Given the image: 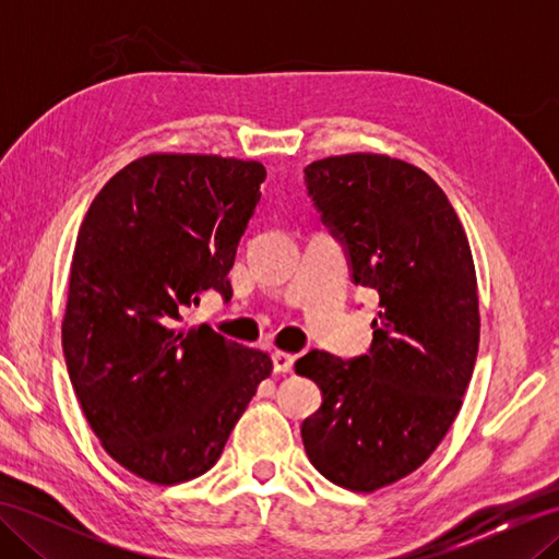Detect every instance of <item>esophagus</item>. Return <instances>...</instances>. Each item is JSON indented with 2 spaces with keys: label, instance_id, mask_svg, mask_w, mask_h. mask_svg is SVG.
Returning a JSON list of instances; mask_svg holds the SVG:
<instances>
[{
  "label": "esophagus",
  "instance_id": "1",
  "mask_svg": "<svg viewBox=\"0 0 559 559\" xmlns=\"http://www.w3.org/2000/svg\"><path fill=\"white\" fill-rule=\"evenodd\" d=\"M271 360H273V370L281 372V374H286V372H290V370H293V365H295V355H290V353H283V350H276V353L271 355Z\"/></svg>",
  "mask_w": 559,
  "mask_h": 559
}]
</instances>
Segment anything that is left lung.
Returning a JSON list of instances; mask_svg holds the SVG:
<instances>
[{"label":"left lung","mask_w":559,"mask_h":559,"mask_svg":"<svg viewBox=\"0 0 559 559\" xmlns=\"http://www.w3.org/2000/svg\"><path fill=\"white\" fill-rule=\"evenodd\" d=\"M305 182L379 314L367 355L295 362L322 389L302 442L324 478L374 492L420 468L456 420L478 358L476 266L447 194L406 160L331 156L307 165Z\"/></svg>","instance_id":"left-lung-1"}]
</instances>
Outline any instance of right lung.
Wrapping results in <instances>:
<instances>
[{"label":"right lung","instance_id":"add662e5","mask_svg":"<svg viewBox=\"0 0 559 559\" xmlns=\"http://www.w3.org/2000/svg\"><path fill=\"white\" fill-rule=\"evenodd\" d=\"M257 160L148 153L110 177L83 218L69 271L62 348L103 449L156 485L199 478L273 370L182 312L228 271L259 204Z\"/></svg>","mask_w":559,"mask_h":559}]
</instances>
